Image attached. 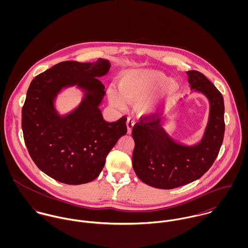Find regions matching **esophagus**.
Masks as SVG:
<instances>
[{"instance_id":"1","label":"esophagus","mask_w":248,"mask_h":248,"mask_svg":"<svg viewBox=\"0 0 248 248\" xmlns=\"http://www.w3.org/2000/svg\"><path fill=\"white\" fill-rule=\"evenodd\" d=\"M136 122L135 120L132 118V117H129L127 119V122H126V125H127V130H128V134H132V131H133V128L135 126Z\"/></svg>"}]
</instances>
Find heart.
<instances>
[{"instance_id": "obj_1", "label": "heart", "mask_w": 248, "mask_h": 248, "mask_svg": "<svg viewBox=\"0 0 248 248\" xmlns=\"http://www.w3.org/2000/svg\"><path fill=\"white\" fill-rule=\"evenodd\" d=\"M117 87L118 92L113 89L108 91L110 103L120 108L125 106V102L139 103V112L146 116L157 115L180 90L175 79H170L162 71L152 69L123 71Z\"/></svg>"}]
</instances>
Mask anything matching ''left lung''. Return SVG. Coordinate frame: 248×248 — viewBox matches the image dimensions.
I'll list each match as a JSON object with an SVG mask.
<instances>
[{
	"label": "left lung",
	"instance_id": "left-lung-1",
	"mask_svg": "<svg viewBox=\"0 0 248 248\" xmlns=\"http://www.w3.org/2000/svg\"><path fill=\"white\" fill-rule=\"evenodd\" d=\"M186 73L191 93H202L209 103L208 119L201 139L194 144L177 140L165 128V123L170 121L167 116L151 122L141 121L133 128L134 171L141 181L155 188L173 189L202 177L212 166L223 140L221 93L202 73ZM183 99L170 112L171 116Z\"/></svg>",
	"mask_w": 248,
	"mask_h": 248
}]
</instances>
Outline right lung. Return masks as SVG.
<instances>
[{
	"instance_id": "right-lung-1",
	"label": "right lung",
	"mask_w": 248,
	"mask_h": 248,
	"mask_svg": "<svg viewBox=\"0 0 248 248\" xmlns=\"http://www.w3.org/2000/svg\"><path fill=\"white\" fill-rule=\"evenodd\" d=\"M110 67L102 58L92 63L65 61L31 81L22 108V129L32 160L48 177L71 185L93 181L108 152L126 135V117L109 123L100 109L106 92L98 78ZM73 86L81 92V101L61 114L57 98Z\"/></svg>"
}]
</instances>
